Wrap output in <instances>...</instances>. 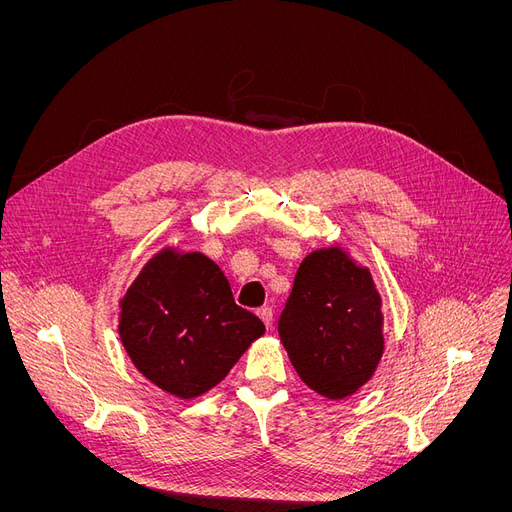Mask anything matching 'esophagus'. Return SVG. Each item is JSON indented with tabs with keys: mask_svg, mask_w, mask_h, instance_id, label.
I'll list each match as a JSON object with an SVG mask.
<instances>
[{
	"mask_svg": "<svg viewBox=\"0 0 512 512\" xmlns=\"http://www.w3.org/2000/svg\"><path fill=\"white\" fill-rule=\"evenodd\" d=\"M257 315L261 317V321H263V324H265V328L270 330V328H272V317H274L272 309H270V307H261V309L257 311Z\"/></svg>",
	"mask_w": 512,
	"mask_h": 512,
	"instance_id": "obj_1",
	"label": "esophagus"
}]
</instances>
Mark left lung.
<instances>
[{
  "mask_svg": "<svg viewBox=\"0 0 512 512\" xmlns=\"http://www.w3.org/2000/svg\"><path fill=\"white\" fill-rule=\"evenodd\" d=\"M382 321V299L367 267L332 247L303 259L278 334L301 380L340 400L355 394L378 367Z\"/></svg>",
  "mask_w": 512,
  "mask_h": 512,
  "instance_id": "left-lung-1",
  "label": "left lung"
}]
</instances>
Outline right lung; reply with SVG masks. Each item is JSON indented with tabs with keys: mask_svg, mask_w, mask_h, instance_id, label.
<instances>
[{
	"mask_svg": "<svg viewBox=\"0 0 512 512\" xmlns=\"http://www.w3.org/2000/svg\"><path fill=\"white\" fill-rule=\"evenodd\" d=\"M120 338L147 380L178 398L220 384L263 321L234 303L224 272L203 253L164 249L120 303Z\"/></svg>",
	"mask_w": 512,
	"mask_h": 512,
	"instance_id": "add662e5",
	"label": "right lung"
}]
</instances>
